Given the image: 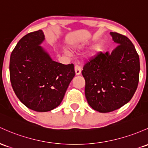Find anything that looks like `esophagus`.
I'll return each instance as SVG.
<instances>
[{"label": "esophagus", "mask_w": 148, "mask_h": 148, "mask_svg": "<svg viewBox=\"0 0 148 148\" xmlns=\"http://www.w3.org/2000/svg\"><path fill=\"white\" fill-rule=\"evenodd\" d=\"M74 70H75V73L76 75H79L82 72V69H81V66H79L78 64H76L74 66Z\"/></svg>", "instance_id": "34e87169"}]
</instances>
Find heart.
Instances as JSON below:
<instances>
[{"mask_svg":"<svg viewBox=\"0 0 148 148\" xmlns=\"http://www.w3.org/2000/svg\"><path fill=\"white\" fill-rule=\"evenodd\" d=\"M100 45H95L93 48V50H95V51H98V50H100Z\"/></svg>","mask_w":148,"mask_h":148,"instance_id":"obj_1","label":"heart"}]
</instances>
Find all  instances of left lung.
Masks as SVG:
<instances>
[{
  "label": "left lung",
  "mask_w": 148,
  "mask_h": 148,
  "mask_svg": "<svg viewBox=\"0 0 148 148\" xmlns=\"http://www.w3.org/2000/svg\"><path fill=\"white\" fill-rule=\"evenodd\" d=\"M118 45L111 53L102 52L88 61L82 71L85 79V95L93 110L112 112L131 100L137 89L140 60L129 38L110 32Z\"/></svg>",
  "instance_id": "obj_1"
}]
</instances>
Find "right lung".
Instances as JSON below:
<instances>
[{
    "mask_svg": "<svg viewBox=\"0 0 148 148\" xmlns=\"http://www.w3.org/2000/svg\"><path fill=\"white\" fill-rule=\"evenodd\" d=\"M45 39L42 30L22 37L10 60V78L14 93L26 107L48 112L61 103L75 76L73 64L53 61L39 45Z\"/></svg>",
    "mask_w": 148,
    "mask_h": 148,
    "instance_id": "add662e5",
    "label": "right lung"
}]
</instances>
